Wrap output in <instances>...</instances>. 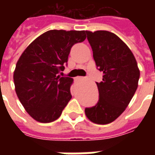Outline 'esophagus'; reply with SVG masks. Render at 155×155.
I'll use <instances>...</instances> for the list:
<instances>
[{"instance_id": "esophagus-1", "label": "esophagus", "mask_w": 155, "mask_h": 155, "mask_svg": "<svg viewBox=\"0 0 155 155\" xmlns=\"http://www.w3.org/2000/svg\"><path fill=\"white\" fill-rule=\"evenodd\" d=\"M82 79H83V77H81V76H77V77H76V80H77V81H81Z\"/></svg>"}]
</instances>
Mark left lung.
<instances>
[{
    "instance_id": "8db88e82",
    "label": "left lung",
    "mask_w": 155,
    "mask_h": 155,
    "mask_svg": "<svg viewBox=\"0 0 155 155\" xmlns=\"http://www.w3.org/2000/svg\"><path fill=\"white\" fill-rule=\"evenodd\" d=\"M93 51V57L103 81L96 83L98 104L84 110L91 122L106 124L125 110L138 88L140 69L134 55L124 42L107 31H85Z\"/></svg>"
}]
</instances>
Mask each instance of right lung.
<instances>
[{
	"label": "right lung",
	"instance_id": "right-lung-1",
	"mask_svg": "<svg viewBox=\"0 0 155 155\" xmlns=\"http://www.w3.org/2000/svg\"><path fill=\"white\" fill-rule=\"evenodd\" d=\"M85 38V31L51 30L35 39L20 56L13 74L15 91L35 120L54 121L71 101L73 79L59 74L73 45Z\"/></svg>",
	"mask_w": 155,
	"mask_h": 155
}]
</instances>
